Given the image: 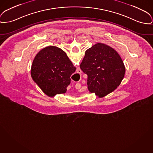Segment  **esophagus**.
I'll use <instances>...</instances> for the list:
<instances>
[{
	"label": "esophagus",
	"mask_w": 153,
	"mask_h": 153,
	"mask_svg": "<svg viewBox=\"0 0 153 153\" xmlns=\"http://www.w3.org/2000/svg\"><path fill=\"white\" fill-rule=\"evenodd\" d=\"M81 70L80 69V68H77V74H81Z\"/></svg>",
	"instance_id": "34e87169"
}]
</instances>
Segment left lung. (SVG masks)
<instances>
[{"instance_id":"1","label":"left lung","mask_w":153,"mask_h":153,"mask_svg":"<svg viewBox=\"0 0 153 153\" xmlns=\"http://www.w3.org/2000/svg\"><path fill=\"white\" fill-rule=\"evenodd\" d=\"M80 67L88 76V90L99 98L117 89L126 73L124 64L118 53L101 43L86 50Z\"/></svg>"}]
</instances>
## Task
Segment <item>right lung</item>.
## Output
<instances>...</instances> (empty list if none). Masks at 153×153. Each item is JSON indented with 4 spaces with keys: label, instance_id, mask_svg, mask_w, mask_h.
Instances as JSON below:
<instances>
[{
    "label": "right lung",
    "instance_id": "add662e5",
    "mask_svg": "<svg viewBox=\"0 0 153 153\" xmlns=\"http://www.w3.org/2000/svg\"><path fill=\"white\" fill-rule=\"evenodd\" d=\"M76 68L65 51L56 46H48L36 54L31 66V77L49 97L65 94L71 76Z\"/></svg>",
    "mask_w": 153,
    "mask_h": 153
}]
</instances>
